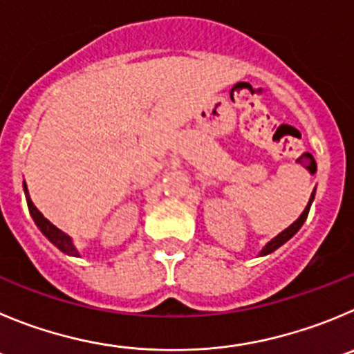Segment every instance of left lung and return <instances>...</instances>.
<instances>
[{
	"label": "left lung",
	"mask_w": 354,
	"mask_h": 354,
	"mask_svg": "<svg viewBox=\"0 0 354 354\" xmlns=\"http://www.w3.org/2000/svg\"><path fill=\"white\" fill-rule=\"evenodd\" d=\"M315 194H316V190H313V194H311V197H309V203H307L306 209H304L302 213H300V216L297 218L295 222H293L292 225H290V227H286V229L283 230V232H279V234H277L276 237H272V239H270L269 243H267L266 246L262 248V252L259 253V257H266V255H270V253H272V252H276L277 248H279V246H283V244H285L286 241H290V239H292L293 236H295L297 232H299V230H300V227H302V225H304V222H306L307 214H309V209H311V204H313V201H315Z\"/></svg>",
	"instance_id": "obj_1"
}]
</instances>
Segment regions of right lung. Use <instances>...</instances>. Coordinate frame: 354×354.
Listing matches in <instances>:
<instances>
[{
    "mask_svg": "<svg viewBox=\"0 0 354 354\" xmlns=\"http://www.w3.org/2000/svg\"><path fill=\"white\" fill-rule=\"evenodd\" d=\"M24 194H26V201H28L29 213H31V216H32V220H35L36 227H38V229L41 230L43 236L47 237V239L50 241V243L54 244V246H57L62 253H66V255H69V257H80V252H78V250H77V246H75V243H73L71 237H69L66 232H62L61 229H57V227H55L52 222H48L47 218L43 216L41 213H39L38 207H36L35 204H32L31 197H29L28 185H26V181H24Z\"/></svg>",
    "mask_w": 354,
    "mask_h": 354,
    "instance_id": "add662e5",
    "label": "right lung"
}]
</instances>
